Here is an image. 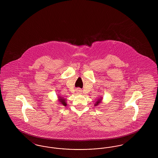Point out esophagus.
<instances>
[{
  "mask_svg": "<svg viewBox=\"0 0 158 158\" xmlns=\"http://www.w3.org/2000/svg\"><path fill=\"white\" fill-rule=\"evenodd\" d=\"M82 90H81V89H77V90H76V92H77V94H81L82 92Z\"/></svg>",
  "mask_w": 158,
  "mask_h": 158,
  "instance_id": "obj_1",
  "label": "esophagus"
}]
</instances>
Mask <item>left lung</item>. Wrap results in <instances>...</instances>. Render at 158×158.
Listing matches in <instances>:
<instances>
[{
	"instance_id": "obj_1",
	"label": "left lung",
	"mask_w": 158,
	"mask_h": 158,
	"mask_svg": "<svg viewBox=\"0 0 158 158\" xmlns=\"http://www.w3.org/2000/svg\"><path fill=\"white\" fill-rule=\"evenodd\" d=\"M102 98L101 97H100V98H99L98 99V100H97V101L94 104V105L95 106H97V105H99V104H101V102H102Z\"/></svg>"
}]
</instances>
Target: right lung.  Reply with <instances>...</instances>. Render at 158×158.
Listing matches in <instances>:
<instances>
[{
    "label": "right lung",
    "instance_id": "add662e5",
    "mask_svg": "<svg viewBox=\"0 0 158 158\" xmlns=\"http://www.w3.org/2000/svg\"><path fill=\"white\" fill-rule=\"evenodd\" d=\"M57 98H58L57 101H58L59 103L61 105H63V106H66L67 105L66 99L61 97L60 95H57Z\"/></svg>",
    "mask_w": 158,
    "mask_h": 158
}]
</instances>
